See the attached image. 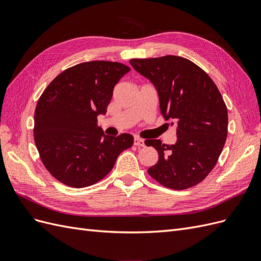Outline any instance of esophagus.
<instances>
[{
    "label": "esophagus",
    "mask_w": 261,
    "mask_h": 261,
    "mask_svg": "<svg viewBox=\"0 0 261 261\" xmlns=\"http://www.w3.org/2000/svg\"><path fill=\"white\" fill-rule=\"evenodd\" d=\"M134 145L137 147H145V141H144V139L136 137L135 139H134Z\"/></svg>",
    "instance_id": "esophagus-1"
}]
</instances>
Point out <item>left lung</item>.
<instances>
[{
	"instance_id": "8db88e82",
	"label": "left lung",
	"mask_w": 261,
	"mask_h": 261,
	"mask_svg": "<svg viewBox=\"0 0 261 261\" xmlns=\"http://www.w3.org/2000/svg\"><path fill=\"white\" fill-rule=\"evenodd\" d=\"M129 63L154 85L163 117L177 123L174 145L145 140L159 153L148 174L176 191L197 185L216 167L227 136V109L218 87L198 65L175 55Z\"/></svg>"
}]
</instances>
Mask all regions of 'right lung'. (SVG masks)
<instances>
[{
	"instance_id": "1",
	"label": "right lung",
	"mask_w": 261,
	"mask_h": 261,
	"mask_svg": "<svg viewBox=\"0 0 261 261\" xmlns=\"http://www.w3.org/2000/svg\"><path fill=\"white\" fill-rule=\"evenodd\" d=\"M129 70L118 62L81 63L59 74L39 98L35 144L45 169L61 183L74 188L98 183L133 146L130 134L108 136L97 126L114 86Z\"/></svg>"
}]
</instances>
